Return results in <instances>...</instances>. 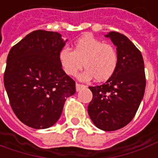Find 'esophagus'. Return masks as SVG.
I'll use <instances>...</instances> for the list:
<instances>
[{"instance_id":"34e87169","label":"esophagus","mask_w":158,"mask_h":158,"mask_svg":"<svg viewBox=\"0 0 158 158\" xmlns=\"http://www.w3.org/2000/svg\"><path fill=\"white\" fill-rule=\"evenodd\" d=\"M84 85H82V84H79V83H77L76 84V88H77V91H79V90L81 89V88H83Z\"/></svg>"}]
</instances>
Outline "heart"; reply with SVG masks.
Segmentation results:
<instances>
[{"label":"heart","mask_w":158,"mask_h":158,"mask_svg":"<svg viewBox=\"0 0 158 158\" xmlns=\"http://www.w3.org/2000/svg\"><path fill=\"white\" fill-rule=\"evenodd\" d=\"M58 60L68 76H76L84 67L86 69L79 76L80 80L89 81L95 78L98 81H104L115 72L118 56L113 44L86 34L75 41L73 51L68 47L62 48Z\"/></svg>","instance_id":"obj_1"}]
</instances>
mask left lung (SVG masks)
Here are the masks:
<instances>
[{"label":"left lung","instance_id":"left-lung-1","mask_svg":"<svg viewBox=\"0 0 158 158\" xmlns=\"http://www.w3.org/2000/svg\"><path fill=\"white\" fill-rule=\"evenodd\" d=\"M106 37L116 46L118 64L104 84L89 87L93 99L88 113L95 127L111 131L126 127L135 116L144 94L145 75L142 54L131 40L117 31Z\"/></svg>","mask_w":158,"mask_h":158}]
</instances>
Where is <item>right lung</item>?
Listing matches in <instances>:
<instances>
[{
	"instance_id": "add662e5",
	"label": "right lung",
	"mask_w": 158,
	"mask_h": 158,
	"mask_svg": "<svg viewBox=\"0 0 158 158\" xmlns=\"http://www.w3.org/2000/svg\"><path fill=\"white\" fill-rule=\"evenodd\" d=\"M66 41L58 32L37 30L8 53L4 86L15 115L31 128L52 127L60 118L66 99L76 93V82L58 60Z\"/></svg>"
}]
</instances>
